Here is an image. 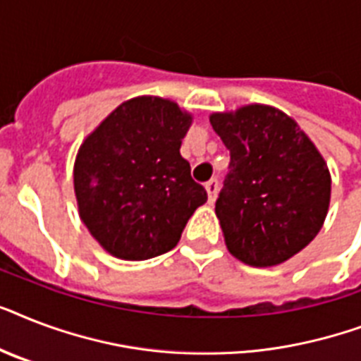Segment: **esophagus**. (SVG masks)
Returning a JSON list of instances; mask_svg holds the SVG:
<instances>
[{"mask_svg":"<svg viewBox=\"0 0 361 361\" xmlns=\"http://www.w3.org/2000/svg\"><path fill=\"white\" fill-rule=\"evenodd\" d=\"M206 191H208V200L209 204L215 202V198H217V192H219V181L215 180H209L208 183H206Z\"/></svg>","mask_w":361,"mask_h":361,"instance_id":"esophagus-1","label":"esophagus"}]
</instances>
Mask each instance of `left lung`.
<instances>
[{"instance_id": "left-lung-1", "label": "left lung", "mask_w": 361, "mask_h": 361, "mask_svg": "<svg viewBox=\"0 0 361 361\" xmlns=\"http://www.w3.org/2000/svg\"><path fill=\"white\" fill-rule=\"evenodd\" d=\"M209 123L231 149L215 214L231 255L257 268L285 262L324 225L328 164L292 118L266 104L215 112Z\"/></svg>"}]
</instances>
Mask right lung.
<instances>
[{"instance_id":"right-lung-1","label":"right lung","mask_w":361,"mask_h":361,"mask_svg":"<svg viewBox=\"0 0 361 361\" xmlns=\"http://www.w3.org/2000/svg\"><path fill=\"white\" fill-rule=\"evenodd\" d=\"M192 116L161 97L121 103L75 161L78 214L104 251L147 260L178 245L208 192L181 157Z\"/></svg>"}]
</instances>
